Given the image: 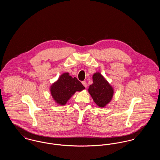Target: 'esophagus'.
Returning <instances> with one entry per match:
<instances>
[{"label":"esophagus","mask_w":160,"mask_h":160,"mask_svg":"<svg viewBox=\"0 0 160 160\" xmlns=\"http://www.w3.org/2000/svg\"><path fill=\"white\" fill-rule=\"evenodd\" d=\"M82 84H83V85L84 86L85 88H86V87H87V83H86V82H85V81H83V82H82Z\"/></svg>","instance_id":"obj_1"}]
</instances>
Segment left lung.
<instances>
[{
  "label": "left lung",
  "mask_w": 160,
  "mask_h": 160,
  "mask_svg": "<svg viewBox=\"0 0 160 160\" xmlns=\"http://www.w3.org/2000/svg\"><path fill=\"white\" fill-rule=\"evenodd\" d=\"M88 91L94 102L101 107H103L111 101L113 95V89L100 73L93 76V83L90 85Z\"/></svg>",
  "instance_id": "left-lung-1"
}]
</instances>
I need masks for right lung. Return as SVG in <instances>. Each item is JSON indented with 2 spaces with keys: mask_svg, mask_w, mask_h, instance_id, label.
I'll return each instance as SVG.
<instances>
[{
  "mask_svg": "<svg viewBox=\"0 0 160 160\" xmlns=\"http://www.w3.org/2000/svg\"><path fill=\"white\" fill-rule=\"evenodd\" d=\"M85 89L82 83L76 77H72L68 73H64L58 80L51 86V93L56 102L65 105L70 97L76 91Z\"/></svg>",
  "mask_w": 160,
  "mask_h": 160,
  "instance_id": "add662e5",
  "label": "right lung"
}]
</instances>
